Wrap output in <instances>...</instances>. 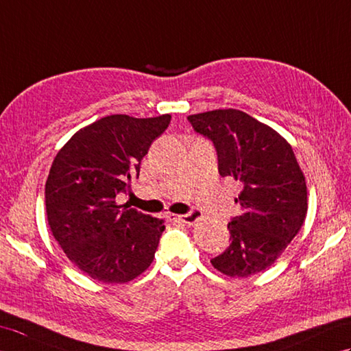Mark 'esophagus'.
<instances>
[{
    "label": "esophagus",
    "instance_id": "esophagus-1",
    "mask_svg": "<svg viewBox=\"0 0 351 351\" xmlns=\"http://www.w3.org/2000/svg\"><path fill=\"white\" fill-rule=\"evenodd\" d=\"M199 217H201L199 210H192V212L188 213V215H169V221L192 225L193 222H197Z\"/></svg>",
    "mask_w": 351,
    "mask_h": 351
}]
</instances>
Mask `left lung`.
<instances>
[{"label": "left lung", "mask_w": 351, "mask_h": 351, "mask_svg": "<svg viewBox=\"0 0 351 351\" xmlns=\"http://www.w3.org/2000/svg\"><path fill=\"white\" fill-rule=\"evenodd\" d=\"M198 134L213 141L219 174L241 184L234 199L240 216L228 223L230 246L212 260L231 278L269 269L298 234L306 217V182L290 143L275 129L240 110L188 117Z\"/></svg>", "instance_id": "left-lung-1"}]
</instances>
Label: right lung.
I'll use <instances>...</instances> for the list:
<instances>
[{
	"mask_svg": "<svg viewBox=\"0 0 351 351\" xmlns=\"http://www.w3.org/2000/svg\"><path fill=\"white\" fill-rule=\"evenodd\" d=\"M169 114L104 117L61 147L45 184L48 223L67 258L105 284H124L149 269L165 222L119 206Z\"/></svg>",
	"mask_w": 351,
	"mask_h": 351,
	"instance_id": "1",
	"label": "right lung"
}]
</instances>
